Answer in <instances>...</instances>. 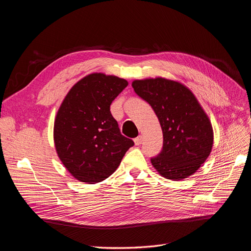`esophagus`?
I'll return each instance as SVG.
<instances>
[{
    "mask_svg": "<svg viewBox=\"0 0 251 251\" xmlns=\"http://www.w3.org/2000/svg\"><path fill=\"white\" fill-rule=\"evenodd\" d=\"M142 141H143V138H142V136H139L138 138H136V139L134 140V142H135V145H137V146L141 145V144H142Z\"/></svg>",
    "mask_w": 251,
    "mask_h": 251,
    "instance_id": "obj_1",
    "label": "esophagus"
}]
</instances>
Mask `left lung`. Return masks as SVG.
<instances>
[{"instance_id":"1","label":"left lung","mask_w":251,"mask_h":251,"mask_svg":"<svg viewBox=\"0 0 251 251\" xmlns=\"http://www.w3.org/2000/svg\"><path fill=\"white\" fill-rule=\"evenodd\" d=\"M131 86L152 106L163 132V149L151 159L153 167L171 180L196 173L211 154L214 131L195 94L182 83L162 77L134 80Z\"/></svg>"}]
</instances>
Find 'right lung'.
<instances>
[{"label": "right lung", "instance_id": "right-lung-1", "mask_svg": "<svg viewBox=\"0 0 251 251\" xmlns=\"http://www.w3.org/2000/svg\"><path fill=\"white\" fill-rule=\"evenodd\" d=\"M127 81L92 73L74 85L58 108L53 125L56 154L74 178L94 184L106 179L134 146L110 113L111 102Z\"/></svg>", "mask_w": 251, "mask_h": 251}]
</instances>
